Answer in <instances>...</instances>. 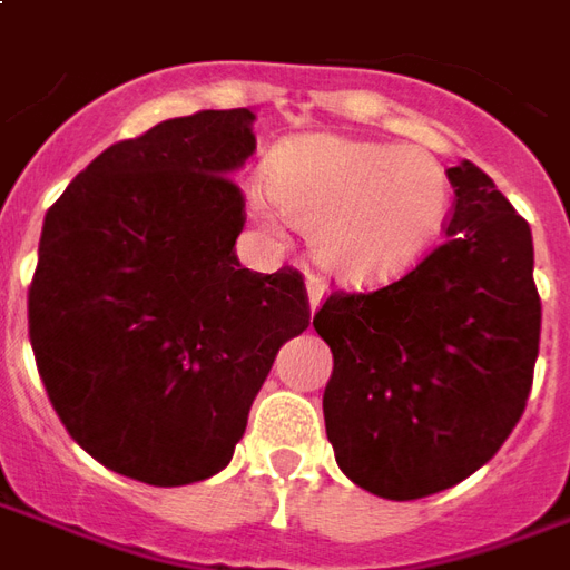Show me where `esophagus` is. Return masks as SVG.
I'll return each instance as SVG.
<instances>
[{"instance_id": "obj_1", "label": "esophagus", "mask_w": 570, "mask_h": 570, "mask_svg": "<svg viewBox=\"0 0 570 570\" xmlns=\"http://www.w3.org/2000/svg\"><path fill=\"white\" fill-rule=\"evenodd\" d=\"M323 298H326V286L320 284L317 277H307V305H311V311H317L323 305Z\"/></svg>"}]
</instances>
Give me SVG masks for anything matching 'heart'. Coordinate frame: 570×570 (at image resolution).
Wrapping results in <instances>:
<instances>
[{"instance_id": "b5f03b06", "label": "heart", "mask_w": 570, "mask_h": 570, "mask_svg": "<svg viewBox=\"0 0 570 570\" xmlns=\"http://www.w3.org/2000/svg\"><path fill=\"white\" fill-rule=\"evenodd\" d=\"M265 188L253 189L250 214L311 232V253L326 274L353 286L399 281L441 238L453 184L420 147L360 141L332 132L286 138L265 163Z\"/></svg>"}]
</instances>
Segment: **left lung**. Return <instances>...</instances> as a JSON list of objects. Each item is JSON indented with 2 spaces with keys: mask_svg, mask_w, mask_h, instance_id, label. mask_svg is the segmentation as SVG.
Wrapping results in <instances>:
<instances>
[{
  "mask_svg": "<svg viewBox=\"0 0 570 570\" xmlns=\"http://www.w3.org/2000/svg\"><path fill=\"white\" fill-rule=\"evenodd\" d=\"M446 178V242L395 284L332 293L314 317L335 360L323 416L338 468L390 501L456 487L499 453L541 341L529 223L474 163Z\"/></svg>",
  "mask_w": 570,
  "mask_h": 570,
  "instance_id": "1",
  "label": "left lung"
}]
</instances>
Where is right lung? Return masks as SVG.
Listing matches in <instances>:
<instances>
[{
  "label": "right lung",
  "mask_w": 570,
  "mask_h": 570,
  "mask_svg": "<svg viewBox=\"0 0 570 570\" xmlns=\"http://www.w3.org/2000/svg\"><path fill=\"white\" fill-rule=\"evenodd\" d=\"M250 108L117 141L45 214L29 286L38 374L96 462L150 487L229 465L277 350L311 323L296 268L235 256Z\"/></svg>",
  "instance_id": "1"
}]
</instances>
